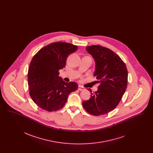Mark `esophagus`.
Returning <instances> with one entry per match:
<instances>
[{
    "mask_svg": "<svg viewBox=\"0 0 153 153\" xmlns=\"http://www.w3.org/2000/svg\"><path fill=\"white\" fill-rule=\"evenodd\" d=\"M78 89H79V91H84V90H85V88L81 86V85H79V88H78Z\"/></svg>",
    "mask_w": 153,
    "mask_h": 153,
    "instance_id": "esophagus-1",
    "label": "esophagus"
}]
</instances>
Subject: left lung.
<instances>
[{
	"mask_svg": "<svg viewBox=\"0 0 153 153\" xmlns=\"http://www.w3.org/2000/svg\"><path fill=\"white\" fill-rule=\"evenodd\" d=\"M94 59V76L99 84L97 90L92 92L82 106L91 115L99 116L108 114L116 108L124 95L127 83L128 72L125 64L115 53L100 45L86 48Z\"/></svg>",
	"mask_w": 153,
	"mask_h": 153,
	"instance_id": "obj_1",
	"label": "left lung"
}]
</instances>
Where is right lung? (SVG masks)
<instances>
[{
  "label": "right lung",
  "instance_id": "right-lung-1",
  "mask_svg": "<svg viewBox=\"0 0 153 153\" xmlns=\"http://www.w3.org/2000/svg\"><path fill=\"white\" fill-rule=\"evenodd\" d=\"M77 48L69 43L54 42L33 57L28 70V85L31 99L41 108L49 112L62 108L69 94L78 89L77 83L66 82L58 76L68 56Z\"/></svg>",
  "mask_w": 153,
  "mask_h": 153
}]
</instances>
